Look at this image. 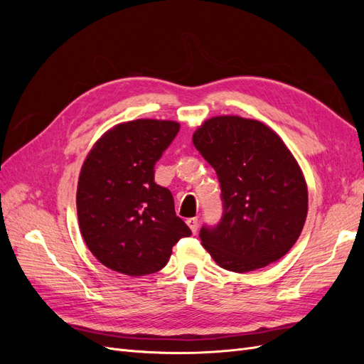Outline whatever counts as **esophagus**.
I'll return each mask as SVG.
<instances>
[{
  "instance_id": "esophagus-1",
  "label": "esophagus",
  "mask_w": 364,
  "mask_h": 364,
  "mask_svg": "<svg viewBox=\"0 0 364 364\" xmlns=\"http://www.w3.org/2000/svg\"><path fill=\"white\" fill-rule=\"evenodd\" d=\"M186 225L190 226L193 234H197V229H199V220H197V218H188V220H186Z\"/></svg>"
}]
</instances>
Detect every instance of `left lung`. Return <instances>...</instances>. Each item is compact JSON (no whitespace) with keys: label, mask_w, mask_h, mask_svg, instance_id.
<instances>
[{"label":"left lung","mask_w":364,"mask_h":364,"mask_svg":"<svg viewBox=\"0 0 364 364\" xmlns=\"http://www.w3.org/2000/svg\"><path fill=\"white\" fill-rule=\"evenodd\" d=\"M193 142L222 190V218L200 228L203 247L237 273L282 258L299 238L308 209L302 171L282 139L259 121L232 115L205 121Z\"/></svg>","instance_id":"left-lung-1"}]
</instances>
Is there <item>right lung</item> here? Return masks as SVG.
<instances>
[{"label": "right lung", "instance_id": "add662e5", "mask_svg": "<svg viewBox=\"0 0 364 364\" xmlns=\"http://www.w3.org/2000/svg\"><path fill=\"white\" fill-rule=\"evenodd\" d=\"M179 129L174 121H129L107 130L87 155L77 217L86 246L106 267L129 277L155 273L191 235L171 191L155 183V164Z\"/></svg>", "mask_w": 364, "mask_h": 364}]
</instances>
